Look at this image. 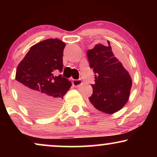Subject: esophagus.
I'll use <instances>...</instances> for the list:
<instances>
[{
    "label": "esophagus",
    "mask_w": 157,
    "mask_h": 157,
    "mask_svg": "<svg viewBox=\"0 0 157 157\" xmlns=\"http://www.w3.org/2000/svg\"><path fill=\"white\" fill-rule=\"evenodd\" d=\"M73 84H74V86H79L82 84V81L81 79H75L73 81Z\"/></svg>",
    "instance_id": "1"
}]
</instances>
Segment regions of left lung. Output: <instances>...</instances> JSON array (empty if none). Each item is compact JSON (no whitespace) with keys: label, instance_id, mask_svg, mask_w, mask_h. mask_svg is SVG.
<instances>
[{"label":"left lung","instance_id":"8db88e82","mask_svg":"<svg viewBox=\"0 0 157 157\" xmlns=\"http://www.w3.org/2000/svg\"><path fill=\"white\" fill-rule=\"evenodd\" d=\"M95 45L87 51L89 66L95 73V83L89 101L101 112L113 113L120 110L128 99L132 80L122 63L114 56L110 43Z\"/></svg>","mask_w":157,"mask_h":157}]
</instances>
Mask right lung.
<instances>
[{
    "label": "right lung",
    "mask_w": 157,
    "mask_h": 157,
    "mask_svg": "<svg viewBox=\"0 0 157 157\" xmlns=\"http://www.w3.org/2000/svg\"><path fill=\"white\" fill-rule=\"evenodd\" d=\"M65 43L49 38L31 46L17 67L18 91L23 104L36 115H53L61 108L62 99L71 86L56 71H63Z\"/></svg>",
    "instance_id": "add662e5"
}]
</instances>
